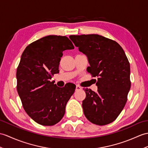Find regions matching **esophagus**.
Instances as JSON below:
<instances>
[{
  "instance_id": "1",
  "label": "esophagus",
  "mask_w": 148,
  "mask_h": 148,
  "mask_svg": "<svg viewBox=\"0 0 148 148\" xmlns=\"http://www.w3.org/2000/svg\"><path fill=\"white\" fill-rule=\"evenodd\" d=\"M82 90V88L81 86H79V85L76 86V88H75V91H79V90Z\"/></svg>"
}]
</instances>
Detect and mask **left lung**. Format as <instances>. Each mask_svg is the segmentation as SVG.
Wrapping results in <instances>:
<instances>
[{"instance_id":"left-lung-1","label":"left lung","mask_w":148,"mask_h":148,"mask_svg":"<svg viewBox=\"0 0 148 148\" xmlns=\"http://www.w3.org/2000/svg\"><path fill=\"white\" fill-rule=\"evenodd\" d=\"M79 50L88 57V72L98 77V92L86 88L82 101L84 114L96 125L113 122L124 108L130 88V64L123 49L115 41L101 35H71Z\"/></svg>"}]
</instances>
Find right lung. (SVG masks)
I'll return each mask as SVG.
<instances>
[{
  "instance_id": "1",
  "label": "right lung",
  "mask_w": 148,
  "mask_h": 148,
  "mask_svg": "<svg viewBox=\"0 0 148 148\" xmlns=\"http://www.w3.org/2000/svg\"><path fill=\"white\" fill-rule=\"evenodd\" d=\"M67 36L49 35L30 43L17 68V91L25 112L40 125L51 126L61 121L75 86L59 88L50 79L58 73L63 51L74 49Z\"/></svg>"
}]
</instances>
